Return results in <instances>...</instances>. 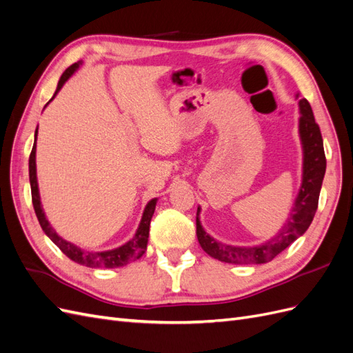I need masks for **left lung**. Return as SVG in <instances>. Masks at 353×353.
I'll return each instance as SVG.
<instances>
[{"mask_svg": "<svg viewBox=\"0 0 353 353\" xmlns=\"http://www.w3.org/2000/svg\"><path fill=\"white\" fill-rule=\"evenodd\" d=\"M299 97V95H297ZM299 137H301L303 150V168L302 184L299 188L297 197L292 208L290 216L287 218L284 227L274 237L258 245H231L216 241L205 231L200 222V208H197L196 227L197 240L213 259L227 263H253L261 265L272 261L284 249H287L294 240L303 236L311 225L318 208L319 191H321L323 179L325 175L327 160L324 154V144L319 126L311 109V104L306 99L299 101Z\"/></svg>", "mask_w": 353, "mask_h": 353, "instance_id": "obj_1", "label": "left lung"}]
</instances>
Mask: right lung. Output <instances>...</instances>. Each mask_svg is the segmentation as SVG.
Returning a JSON list of instances; mask_svg holds the SVG:
<instances>
[{
	"instance_id": "add662e5",
	"label": "right lung",
	"mask_w": 353,
	"mask_h": 353,
	"mask_svg": "<svg viewBox=\"0 0 353 353\" xmlns=\"http://www.w3.org/2000/svg\"><path fill=\"white\" fill-rule=\"evenodd\" d=\"M81 65H82V61L73 63L72 66H69L65 72H63V74L59 79V83H57V90H56L54 95H52V99L56 97L63 85H65L72 74L79 69ZM52 99L50 101H52ZM50 101L47 104H50ZM37 135H38V128L35 131V143H34V147H32V152L29 156V181H30V191H32V203H34V209H35L37 218L39 221V225H41L42 231L47 234L50 240L54 243L57 248L68 256L69 259H72L73 262H77L79 265L88 266V268H119V266H123L132 261L140 259L147 250L148 231H150V221H152V216H153L154 209H156L157 199H152L147 203V206L143 212V218H141L140 225H138V228L135 231V236L130 241H126L125 244L119 245V248L112 249V250H104V252H90V250H83V249L78 248L77 244L66 241L65 239L59 236L56 230L50 225V222L44 213V209H42L39 188H38V179H37Z\"/></svg>"
}]
</instances>
